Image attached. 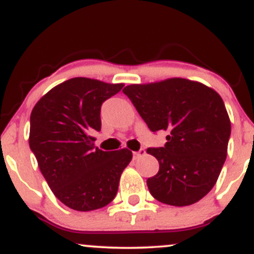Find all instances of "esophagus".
I'll return each instance as SVG.
<instances>
[{
	"instance_id": "obj_1",
	"label": "esophagus",
	"mask_w": 254,
	"mask_h": 254,
	"mask_svg": "<svg viewBox=\"0 0 254 254\" xmlns=\"http://www.w3.org/2000/svg\"><path fill=\"white\" fill-rule=\"evenodd\" d=\"M142 155H145V150L144 149H140L139 151H136V152H133V158L136 159V158H139Z\"/></svg>"
}]
</instances>
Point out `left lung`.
<instances>
[{
    "mask_svg": "<svg viewBox=\"0 0 254 254\" xmlns=\"http://www.w3.org/2000/svg\"><path fill=\"white\" fill-rule=\"evenodd\" d=\"M130 99L151 132L168 130L163 147H149L159 170L146 184L161 203L187 206L205 196L227 158L230 120L215 90L182 78L129 85Z\"/></svg>",
    "mask_w": 254,
    "mask_h": 254,
    "instance_id": "obj_1",
    "label": "left lung"
}]
</instances>
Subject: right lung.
I'll return each instance as SVG.
<instances>
[{"label": "right lung", "instance_id": "right-lung-1", "mask_svg": "<svg viewBox=\"0 0 254 254\" xmlns=\"http://www.w3.org/2000/svg\"><path fill=\"white\" fill-rule=\"evenodd\" d=\"M124 84L73 78L43 96L30 119V149L54 194L76 211L104 207L115 198L127 149L103 151L92 132L101 130V107Z\"/></svg>", "mask_w": 254, "mask_h": 254}]
</instances>
